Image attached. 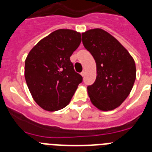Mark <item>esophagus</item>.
Returning a JSON list of instances; mask_svg holds the SVG:
<instances>
[{
	"instance_id": "1",
	"label": "esophagus",
	"mask_w": 152,
	"mask_h": 152,
	"mask_svg": "<svg viewBox=\"0 0 152 152\" xmlns=\"http://www.w3.org/2000/svg\"><path fill=\"white\" fill-rule=\"evenodd\" d=\"M85 71H84V70H83V71H82V72H81V76H85Z\"/></svg>"
}]
</instances>
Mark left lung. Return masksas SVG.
I'll use <instances>...</instances> for the list:
<instances>
[{"mask_svg": "<svg viewBox=\"0 0 152 152\" xmlns=\"http://www.w3.org/2000/svg\"><path fill=\"white\" fill-rule=\"evenodd\" d=\"M85 49L96 62L97 76L88 92L94 106L111 110L125 101L136 80V64L127 50L111 34L102 29L82 34Z\"/></svg>", "mask_w": 152, "mask_h": 152, "instance_id": "left-lung-1", "label": "left lung"}]
</instances>
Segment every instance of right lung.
I'll list each match as a JSON object with an SVG mask.
<instances>
[{
	"instance_id": "obj_1",
	"label": "right lung",
	"mask_w": 152,
	"mask_h": 152,
	"mask_svg": "<svg viewBox=\"0 0 152 152\" xmlns=\"http://www.w3.org/2000/svg\"><path fill=\"white\" fill-rule=\"evenodd\" d=\"M80 42V33L57 30L39 42L27 55L25 80L34 101L44 110L56 111L65 107L83 82L70 61Z\"/></svg>"
}]
</instances>
